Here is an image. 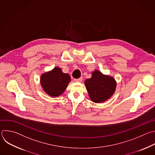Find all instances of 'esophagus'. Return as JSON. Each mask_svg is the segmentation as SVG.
Instances as JSON below:
<instances>
[{
  "instance_id": "34e87169",
  "label": "esophagus",
  "mask_w": 155,
  "mask_h": 155,
  "mask_svg": "<svg viewBox=\"0 0 155 155\" xmlns=\"http://www.w3.org/2000/svg\"><path fill=\"white\" fill-rule=\"evenodd\" d=\"M74 81H77V82H81L82 81V78H79L78 79H74Z\"/></svg>"
}]
</instances>
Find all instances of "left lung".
Masks as SVG:
<instances>
[{"label": "left lung", "instance_id": "1", "mask_svg": "<svg viewBox=\"0 0 155 155\" xmlns=\"http://www.w3.org/2000/svg\"><path fill=\"white\" fill-rule=\"evenodd\" d=\"M91 74V78L84 81L91 100L97 104L107 101L116 91L117 82L115 78L98 70H95Z\"/></svg>", "mask_w": 155, "mask_h": 155}]
</instances>
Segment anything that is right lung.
Segmentation results:
<instances>
[{
  "label": "right lung",
  "instance_id": "right-lung-1",
  "mask_svg": "<svg viewBox=\"0 0 155 155\" xmlns=\"http://www.w3.org/2000/svg\"><path fill=\"white\" fill-rule=\"evenodd\" d=\"M71 81L70 75L63 73L61 69L57 66L42 74L40 78L42 89L51 97H57L62 95Z\"/></svg>",
  "mask_w": 155,
  "mask_h": 155
}]
</instances>
